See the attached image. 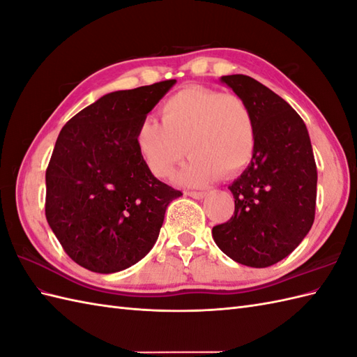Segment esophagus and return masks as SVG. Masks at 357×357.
<instances>
[{"label":"esophagus","instance_id":"obj_1","mask_svg":"<svg viewBox=\"0 0 357 357\" xmlns=\"http://www.w3.org/2000/svg\"><path fill=\"white\" fill-rule=\"evenodd\" d=\"M185 195L187 196H190V197H193V199H204V197H206V192H185Z\"/></svg>","mask_w":357,"mask_h":357}]
</instances>
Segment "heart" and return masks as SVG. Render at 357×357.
I'll return each instance as SVG.
<instances>
[{
    "label": "heart",
    "mask_w": 357,
    "mask_h": 357,
    "mask_svg": "<svg viewBox=\"0 0 357 357\" xmlns=\"http://www.w3.org/2000/svg\"><path fill=\"white\" fill-rule=\"evenodd\" d=\"M160 115L161 123L146 119L135 132L138 152L153 176L170 178L187 152L192 160L178 175L184 185H206L222 173L237 175L251 162L257 128L242 97L187 86L162 103Z\"/></svg>",
    "instance_id": "b5f03b06"
}]
</instances>
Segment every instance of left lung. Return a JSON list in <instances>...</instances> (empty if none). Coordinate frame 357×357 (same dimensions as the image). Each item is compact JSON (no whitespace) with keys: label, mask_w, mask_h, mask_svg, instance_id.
Masks as SVG:
<instances>
[{"label":"left lung","mask_w":357,"mask_h":357,"mask_svg":"<svg viewBox=\"0 0 357 357\" xmlns=\"http://www.w3.org/2000/svg\"><path fill=\"white\" fill-rule=\"evenodd\" d=\"M250 105L257 141L250 165L228 188L234 216L213 228L229 259L268 268L291 254L313 225L317 164L310 137L294 107L268 86L243 74L220 77Z\"/></svg>","instance_id":"obj_1"}]
</instances>
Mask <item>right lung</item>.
Wrapping results in <instances>:
<instances>
[{
  "label": "right lung",
  "mask_w": 357,
  "mask_h": 357,
  "mask_svg": "<svg viewBox=\"0 0 357 357\" xmlns=\"http://www.w3.org/2000/svg\"><path fill=\"white\" fill-rule=\"evenodd\" d=\"M176 80L114 91L65 124L45 172V216L65 252L98 273L152 250L167 205L182 193L156 179L135 132Z\"/></svg>",
  "instance_id": "1"
}]
</instances>
